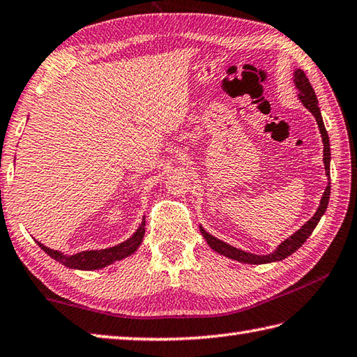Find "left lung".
Segmentation results:
<instances>
[{"label": "left lung", "mask_w": 357, "mask_h": 357, "mask_svg": "<svg viewBox=\"0 0 357 357\" xmlns=\"http://www.w3.org/2000/svg\"><path fill=\"white\" fill-rule=\"evenodd\" d=\"M294 82L295 86L298 89V99L301 100L306 109L312 113L315 121L319 124V130L321 133V141H324V163H325V172L329 180V161H331V149H329V137L328 132L325 129L324 119H321V113L319 109V100L317 96H315V91L312 89V85L309 84V80L306 77V74L303 73V70H295L294 71ZM329 194H331V181H328V186L324 192V196L320 199V205L315 211L314 216L309 219L306 224L300 228V230L295 231L292 236H289L287 239H284L281 244L275 248L272 253L268 255H255V253H248L241 250V248L233 247L227 242L220 241L218 238H214L213 234L208 233L204 227L200 225V233L202 236L205 238L206 244L210 245L214 252H218L224 257L230 258V259H236L239 262H245V264H267V262H277V261H283L284 258L291 257L294 252H297L298 248L305 244L306 239L311 236V233L314 231V228L317 227L319 220L324 216L326 208H328V202H329Z\"/></svg>", "instance_id": "1"}]
</instances>
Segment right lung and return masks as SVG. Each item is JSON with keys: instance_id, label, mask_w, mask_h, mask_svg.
<instances>
[{"instance_id": "obj_1", "label": "right lung", "mask_w": 357, "mask_h": 357, "mask_svg": "<svg viewBox=\"0 0 357 357\" xmlns=\"http://www.w3.org/2000/svg\"><path fill=\"white\" fill-rule=\"evenodd\" d=\"M144 225H146V220L143 218V222H141L139 227L137 228V231L133 233L129 239L121 242V244L115 247L102 248V250H85L74 255H65L62 252L52 250V248L43 245L42 242L38 241L36 242L42 250H45V253H48L52 259L59 261L60 264H63L70 268H77V271H98V268L110 266L115 261H121L127 257H130L132 253H135V250L141 244V241L144 238V231H146Z\"/></svg>"}]
</instances>
